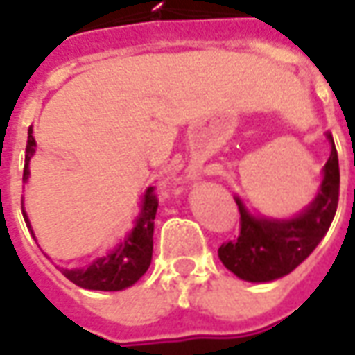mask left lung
Here are the masks:
<instances>
[{"label": "left lung", "instance_id": "8db88e82", "mask_svg": "<svg viewBox=\"0 0 355 355\" xmlns=\"http://www.w3.org/2000/svg\"><path fill=\"white\" fill-rule=\"evenodd\" d=\"M327 139L331 141V157L323 168V182L318 197L302 214L291 220L256 218L246 210L241 198H235L241 212L239 237L223 243L218 248V256L239 279L268 283L288 275L325 237L338 206L340 189L338 155L333 135L327 133Z\"/></svg>", "mask_w": 355, "mask_h": 355}]
</instances>
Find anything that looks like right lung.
<instances>
[{
    "mask_svg": "<svg viewBox=\"0 0 355 355\" xmlns=\"http://www.w3.org/2000/svg\"><path fill=\"white\" fill-rule=\"evenodd\" d=\"M34 153H36V139H34L32 128H30L26 155H24V173H22L24 182L28 180V164ZM153 191H155L153 187L145 191L141 214L135 220V227L114 250L105 254L103 258H97L87 268H80V270L59 268L62 275L72 281L74 285L89 288V291H122V288H128L133 283H137L143 273L149 270L150 258H153V231H155V216H157L158 208V198ZM22 216H24L28 230L32 231L26 214L22 212Z\"/></svg>",
    "mask_w": 355,
    "mask_h": 355,
    "instance_id": "right-lung-1",
    "label": "right lung"
}]
</instances>
